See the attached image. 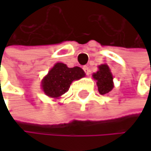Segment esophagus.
I'll use <instances>...</instances> for the list:
<instances>
[{"instance_id":"obj_1","label":"esophagus","mask_w":151,"mask_h":151,"mask_svg":"<svg viewBox=\"0 0 151 151\" xmlns=\"http://www.w3.org/2000/svg\"><path fill=\"white\" fill-rule=\"evenodd\" d=\"M83 70L85 71L86 75H90L91 70H90V68H89L88 66H84V67H83Z\"/></svg>"}]
</instances>
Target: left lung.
Instances as JSON below:
<instances>
[{"instance_id":"8db88e82","label":"left lung","mask_w":151,"mask_h":151,"mask_svg":"<svg viewBox=\"0 0 151 151\" xmlns=\"http://www.w3.org/2000/svg\"><path fill=\"white\" fill-rule=\"evenodd\" d=\"M92 76L97 81L98 90L101 95L109 93L113 89L112 74L108 65L103 64L99 66V70L94 73Z\"/></svg>"}]
</instances>
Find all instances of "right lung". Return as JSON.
Here are the masks:
<instances>
[{"mask_svg": "<svg viewBox=\"0 0 151 151\" xmlns=\"http://www.w3.org/2000/svg\"><path fill=\"white\" fill-rule=\"evenodd\" d=\"M84 76L85 72L81 68H68L64 63L58 62L43 79L42 90L51 98H59L69 91L73 81L80 80Z\"/></svg>", "mask_w": 151, "mask_h": 151, "instance_id": "add662e5", "label": "right lung"}]
</instances>
